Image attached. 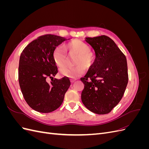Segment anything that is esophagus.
<instances>
[{"label":"esophagus","instance_id":"1","mask_svg":"<svg viewBox=\"0 0 149 149\" xmlns=\"http://www.w3.org/2000/svg\"><path fill=\"white\" fill-rule=\"evenodd\" d=\"M76 79H77L76 78H74V79H71V83H74Z\"/></svg>","mask_w":149,"mask_h":149}]
</instances>
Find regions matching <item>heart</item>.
I'll use <instances>...</instances> for the list:
<instances>
[{"label":"heart","instance_id":"1","mask_svg":"<svg viewBox=\"0 0 149 149\" xmlns=\"http://www.w3.org/2000/svg\"><path fill=\"white\" fill-rule=\"evenodd\" d=\"M67 52L70 55H76L74 65L72 69H64L60 70V74L67 77L74 78L81 75L86 68L91 67L94 61V57L91 49L87 44L78 40H73L64 46L57 47L53 53V60L59 69L64 67L66 64Z\"/></svg>","mask_w":149,"mask_h":149}]
</instances>
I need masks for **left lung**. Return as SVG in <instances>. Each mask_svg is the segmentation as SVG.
I'll list each match as a JSON object with an SVG mask.
<instances>
[{"instance_id":"left-lung-1","label":"left lung","mask_w":149,"mask_h":149,"mask_svg":"<svg viewBox=\"0 0 149 149\" xmlns=\"http://www.w3.org/2000/svg\"><path fill=\"white\" fill-rule=\"evenodd\" d=\"M96 54L88 73L81 81L84 85L81 100L94 113L110 112L123 97L128 83L127 64L124 54L106 35L86 38Z\"/></svg>"}]
</instances>
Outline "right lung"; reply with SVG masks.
Wrapping results in <instances>:
<instances>
[{
  "label": "right lung",
  "instance_id": "right-lung-1",
  "mask_svg": "<svg viewBox=\"0 0 149 149\" xmlns=\"http://www.w3.org/2000/svg\"><path fill=\"white\" fill-rule=\"evenodd\" d=\"M65 40V38L55 35L40 36L21 53L19 66L20 89L26 103L36 111L48 113L57 109L71 84L66 76L53 79L58 73L53 53ZM49 78L52 81L49 84Z\"/></svg>",
  "mask_w": 149,
  "mask_h": 149
}]
</instances>
